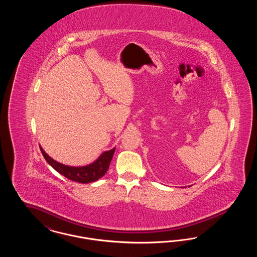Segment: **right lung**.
Returning <instances> with one entry per match:
<instances>
[{"instance_id":"right-lung-1","label":"right lung","mask_w":257,"mask_h":257,"mask_svg":"<svg viewBox=\"0 0 257 257\" xmlns=\"http://www.w3.org/2000/svg\"><path fill=\"white\" fill-rule=\"evenodd\" d=\"M39 147L43 157L48 162L50 166H52V168H54L56 171L60 172L69 180L83 184L94 182L103 175H105V173L109 170L110 161L114 153V148H112L109 151L102 153L101 156L90 165L85 167H69L52 159L45 153L42 147Z\"/></svg>"}]
</instances>
